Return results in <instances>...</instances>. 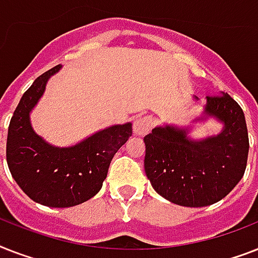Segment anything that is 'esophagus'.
I'll use <instances>...</instances> for the list:
<instances>
[{"label":"esophagus","mask_w":258,"mask_h":258,"mask_svg":"<svg viewBox=\"0 0 258 258\" xmlns=\"http://www.w3.org/2000/svg\"><path fill=\"white\" fill-rule=\"evenodd\" d=\"M153 117L150 116H142L138 117L137 120L134 121V133L139 135V137H145L146 134H149L153 128Z\"/></svg>","instance_id":"esophagus-1"}]
</instances>
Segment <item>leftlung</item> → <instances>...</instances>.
Returning <instances> with one entry per match:
<instances>
[{"label": "left lung", "mask_w": 258, "mask_h": 258, "mask_svg": "<svg viewBox=\"0 0 258 258\" xmlns=\"http://www.w3.org/2000/svg\"><path fill=\"white\" fill-rule=\"evenodd\" d=\"M205 112L224 121L220 135L191 142L186 131L157 127L145 137L146 175L159 196L180 206L216 204L246 169L249 138L240 104L228 93L209 95Z\"/></svg>", "instance_id": "8db88e82"}]
</instances>
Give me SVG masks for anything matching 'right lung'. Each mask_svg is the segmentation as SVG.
I'll use <instances>...</instances> for the list:
<instances>
[{
	"label": "right lung",
	"mask_w": 258,
	"mask_h": 258,
	"mask_svg": "<svg viewBox=\"0 0 258 258\" xmlns=\"http://www.w3.org/2000/svg\"><path fill=\"white\" fill-rule=\"evenodd\" d=\"M60 67L38 76L22 95L6 141V161L14 180L30 200L49 208H71L96 196L113 155L133 135L131 123L112 125L68 149L52 147L36 135L29 121L30 109Z\"/></svg>",
	"instance_id": "1"
}]
</instances>
